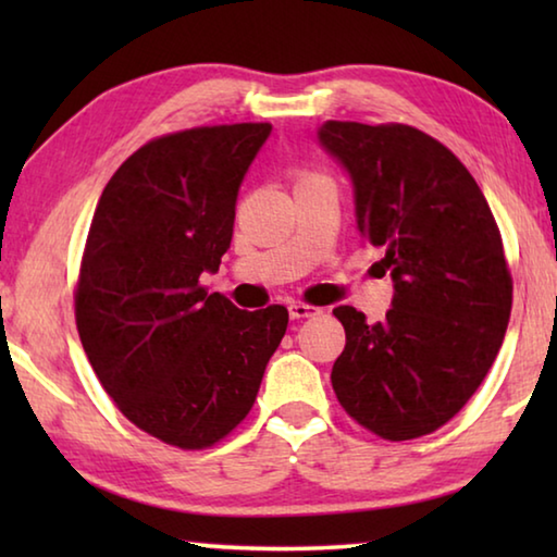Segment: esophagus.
Returning <instances> with one entry per match:
<instances>
[{"instance_id": "34e87169", "label": "esophagus", "mask_w": 557, "mask_h": 557, "mask_svg": "<svg viewBox=\"0 0 557 557\" xmlns=\"http://www.w3.org/2000/svg\"><path fill=\"white\" fill-rule=\"evenodd\" d=\"M287 309H289V317H292V319H307V317L319 314L317 307L305 305V301H289Z\"/></svg>"}]
</instances>
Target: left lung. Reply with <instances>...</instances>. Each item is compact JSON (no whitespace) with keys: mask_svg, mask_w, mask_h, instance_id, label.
I'll list each match as a JSON object with an SVG mask.
<instances>
[{"mask_svg":"<svg viewBox=\"0 0 557 557\" xmlns=\"http://www.w3.org/2000/svg\"><path fill=\"white\" fill-rule=\"evenodd\" d=\"M317 139L351 178L356 228L393 280L383 322L334 309L346 332L334 393L383 440L428 435L482 385L511 317L492 209L467 166L414 127L326 120Z\"/></svg>","mask_w":557,"mask_h":557,"instance_id":"left-lung-1","label":"left lung"}]
</instances>
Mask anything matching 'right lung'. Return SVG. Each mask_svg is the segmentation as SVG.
Listing matches in <instances>:
<instances>
[{"label": "right lung", "mask_w": 557, "mask_h": 557, "mask_svg": "<svg viewBox=\"0 0 557 557\" xmlns=\"http://www.w3.org/2000/svg\"><path fill=\"white\" fill-rule=\"evenodd\" d=\"M270 132L240 122L152 139L92 215L75 289L81 342L122 414L166 445L228 435L287 332L282 305L245 312L199 282L231 248L240 184Z\"/></svg>", "instance_id": "obj_1"}]
</instances>
